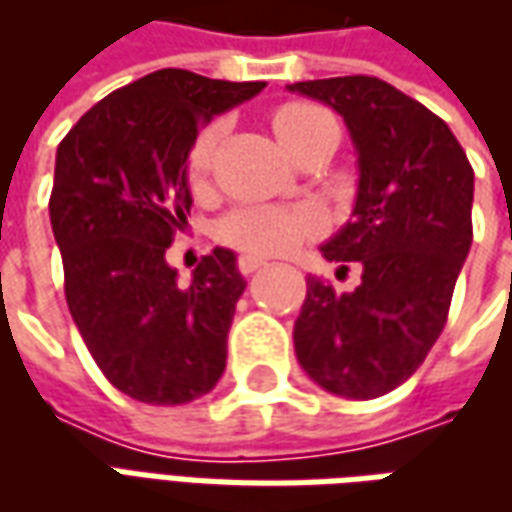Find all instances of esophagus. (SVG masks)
<instances>
[{
    "label": "esophagus",
    "instance_id": "1",
    "mask_svg": "<svg viewBox=\"0 0 512 512\" xmlns=\"http://www.w3.org/2000/svg\"><path fill=\"white\" fill-rule=\"evenodd\" d=\"M263 266H266V260H263V257H257V255L238 257V271H241V274H255L257 268H263Z\"/></svg>",
    "mask_w": 512,
    "mask_h": 512
}]
</instances>
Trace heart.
Segmentation results:
<instances>
[{
  "label": "heart",
  "mask_w": 512,
  "mask_h": 512,
  "mask_svg": "<svg viewBox=\"0 0 512 512\" xmlns=\"http://www.w3.org/2000/svg\"><path fill=\"white\" fill-rule=\"evenodd\" d=\"M329 115L321 106L307 101H285L268 115V126L277 136V142L285 147V153L293 156V150L307 136L321 126ZM216 145H219V126L211 123L194 136L186 156V175L194 191L208 186L216 161ZM318 230V216L307 208H274V205H246L235 208L216 224V238L222 244L241 249V252H257V255H279L310 238Z\"/></svg>",
  "instance_id": "b5f03b06"
}]
</instances>
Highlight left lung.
Segmentation results:
<instances>
[{
	"label": "left lung",
	"mask_w": 512,
	"mask_h": 512,
	"mask_svg": "<svg viewBox=\"0 0 512 512\" xmlns=\"http://www.w3.org/2000/svg\"><path fill=\"white\" fill-rule=\"evenodd\" d=\"M340 112L359 153L354 219L321 246L362 266L351 293L307 277L299 365L326 392L381 397L414 376L447 323L472 246L474 169L450 126L376 76L288 84Z\"/></svg>",
	"instance_id": "1"
}]
</instances>
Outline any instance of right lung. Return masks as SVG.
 I'll return each instance as SVG.
<instances>
[{"instance_id": "right-lung-1", "label": "right lung", "mask_w": 512, "mask_h": 512, "mask_svg": "<svg viewBox=\"0 0 512 512\" xmlns=\"http://www.w3.org/2000/svg\"><path fill=\"white\" fill-rule=\"evenodd\" d=\"M263 87L164 68L106 95L57 147L49 213L68 310L95 365L134 400L180 406L222 378L246 288L235 255L216 246L189 285L164 255L191 208L194 136Z\"/></svg>"}]
</instances>
